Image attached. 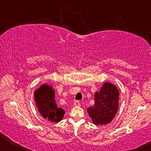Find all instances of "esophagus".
Here are the masks:
<instances>
[{
  "label": "esophagus",
  "mask_w": 151,
  "mask_h": 151,
  "mask_svg": "<svg viewBox=\"0 0 151 151\" xmlns=\"http://www.w3.org/2000/svg\"><path fill=\"white\" fill-rule=\"evenodd\" d=\"M74 104H75V106H80V103H79L78 101H75V103H74Z\"/></svg>",
  "instance_id": "1"
}]
</instances>
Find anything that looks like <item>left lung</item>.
I'll return each instance as SVG.
<instances>
[{
	"instance_id": "left-lung-1",
	"label": "left lung",
	"mask_w": 151,
	"mask_h": 151,
	"mask_svg": "<svg viewBox=\"0 0 151 151\" xmlns=\"http://www.w3.org/2000/svg\"><path fill=\"white\" fill-rule=\"evenodd\" d=\"M119 91L116 86L106 82L99 92L94 94V105L87 112L93 123L105 125L110 123L118 111Z\"/></svg>"
}]
</instances>
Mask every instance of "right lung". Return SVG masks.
Listing matches in <instances>:
<instances>
[{
	"mask_svg": "<svg viewBox=\"0 0 151 151\" xmlns=\"http://www.w3.org/2000/svg\"><path fill=\"white\" fill-rule=\"evenodd\" d=\"M55 92L52 86L44 84L35 91V101L38 111L43 118L50 122H58L63 119L65 112L58 108L56 103Z\"/></svg>",
	"mask_w": 151,
	"mask_h": 151,
	"instance_id": "right-lung-1",
	"label": "right lung"
}]
</instances>
